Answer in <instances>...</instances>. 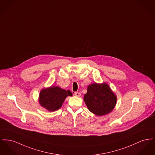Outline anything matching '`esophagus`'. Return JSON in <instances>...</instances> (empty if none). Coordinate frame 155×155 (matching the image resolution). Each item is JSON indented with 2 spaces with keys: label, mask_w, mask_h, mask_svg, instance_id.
I'll list each match as a JSON object with an SVG mask.
<instances>
[{
  "label": "esophagus",
  "mask_w": 155,
  "mask_h": 155,
  "mask_svg": "<svg viewBox=\"0 0 155 155\" xmlns=\"http://www.w3.org/2000/svg\"><path fill=\"white\" fill-rule=\"evenodd\" d=\"M74 94L76 97H80L81 96V94L80 92H75Z\"/></svg>",
  "instance_id": "1"
}]
</instances>
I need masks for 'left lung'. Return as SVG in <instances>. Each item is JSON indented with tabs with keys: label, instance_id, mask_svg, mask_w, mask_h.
I'll return each instance as SVG.
<instances>
[{
	"label": "left lung",
	"instance_id": "1",
	"mask_svg": "<svg viewBox=\"0 0 155 155\" xmlns=\"http://www.w3.org/2000/svg\"><path fill=\"white\" fill-rule=\"evenodd\" d=\"M84 100L91 112L102 116L109 114L114 108L117 97L106 83H94L88 87Z\"/></svg>",
	"mask_w": 155,
	"mask_h": 155
}]
</instances>
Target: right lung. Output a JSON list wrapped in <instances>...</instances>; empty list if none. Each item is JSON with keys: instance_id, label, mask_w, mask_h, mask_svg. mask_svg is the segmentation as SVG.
<instances>
[{"instance_id": "add662e5", "label": "right lung", "mask_w": 155, "mask_h": 155, "mask_svg": "<svg viewBox=\"0 0 155 155\" xmlns=\"http://www.w3.org/2000/svg\"><path fill=\"white\" fill-rule=\"evenodd\" d=\"M71 95L72 94L69 90L65 91L58 87H51L40 92L39 102L48 110L54 111L61 107L67 96Z\"/></svg>"}]
</instances>
